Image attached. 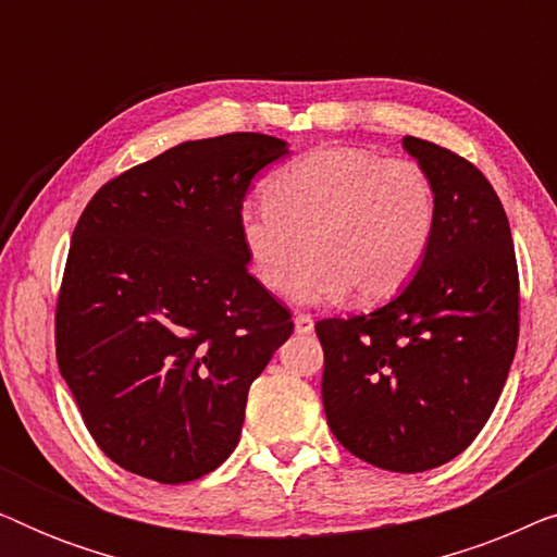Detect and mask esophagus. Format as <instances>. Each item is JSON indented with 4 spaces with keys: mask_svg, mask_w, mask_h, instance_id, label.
<instances>
[{
    "mask_svg": "<svg viewBox=\"0 0 557 557\" xmlns=\"http://www.w3.org/2000/svg\"><path fill=\"white\" fill-rule=\"evenodd\" d=\"M294 326H296V332H299V334H311V332H314V319H311L309 314H296Z\"/></svg>",
    "mask_w": 557,
    "mask_h": 557,
    "instance_id": "1",
    "label": "esophagus"
}]
</instances>
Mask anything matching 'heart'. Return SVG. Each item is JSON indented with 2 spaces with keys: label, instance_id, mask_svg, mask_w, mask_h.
I'll return each instance as SVG.
<instances>
[{
  "label": "heart",
  "instance_id": "1",
  "mask_svg": "<svg viewBox=\"0 0 557 557\" xmlns=\"http://www.w3.org/2000/svg\"><path fill=\"white\" fill-rule=\"evenodd\" d=\"M436 189L421 164L362 147H319L243 205L238 233L250 271L269 292L296 281L301 304L383 301L410 281L436 231Z\"/></svg>",
  "mask_w": 557,
  "mask_h": 557
}]
</instances>
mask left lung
Instances as JSON below:
<instances>
[{"label": "left lung", "instance_id": "1", "mask_svg": "<svg viewBox=\"0 0 557 557\" xmlns=\"http://www.w3.org/2000/svg\"><path fill=\"white\" fill-rule=\"evenodd\" d=\"M436 189L429 253L370 314L317 322L322 400L342 446L372 467L416 474L479 436L520 337V276L497 193L467 159L406 136Z\"/></svg>", "mask_w": 557, "mask_h": 557}]
</instances>
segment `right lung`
<instances>
[{"label": "right lung", "mask_w": 557, "mask_h": 557, "mask_svg": "<svg viewBox=\"0 0 557 557\" xmlns=\"http://www.w3.org/2000/svg\"><path fill=\"white\" fill-rule=\"evenodd\" d=\"M288 154L265 134L185 141L119 174L73 231L55 352L98 448L185 484L238 446L248 387L292 337V311L248 273L243 200Z\"/></svg>", "instance_id": "1"}]
</instances>
